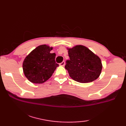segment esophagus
I'll return each instance as SVG.
<instances>
[{
    "mask_svg": "<svg viewBox=\"0 0 126 126\" xmlns=\"http://www.w3.org/2000/svg\"><path fill=\"white\" fill-rule=\"evenodd\" d=\"M60 65L61 66H64V65H65V62L64 61H63L62 62H61V63H60Z\"/></svg>",
    "mask_w": 126,
    "mask_h": 126,
    "instance_id": "obj_1",
    "label": "esophagus"
}]
</instances>
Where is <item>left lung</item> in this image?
I'll return each instance as SVG.
<instances>
[{
  "label": "left lung",
  "instance_id": "8db88e82",
  "mask_svg": "<svg viewBox=\"0 0 126 126\" xmlns=\"http://www.w3.org/2000/svg\"><path fill=\"white\" fill-rule=\"evenodd\" d=\"M68 55L70 59L66 61L65 68L75 81L89 83L100 75L102 68L100 58L87 47L76 45L68 49Z\"/></svg>",
  "mask_w": 126,
  "mask_h": 126
}]
</instances>
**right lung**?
I'll return each mask as SVG.
<instances>
[{
    "instance_id": "obj_1",
    "label": "right lung",
    "mask_w": 126,
    "mask_h": 126,
    "mask_svg": "<svg viewBox=\"0 0 126 126\" xmlns=\"http://www.w3.org/2000/svg\"><path fill=\"white\" fill-rule=\"evenodd\" d=\"M52 47L39 45L29 53L23 63V72L30 82L43 83L52 76L56 68L55 53H50Z\"/></svg>"
}]
</instances>
